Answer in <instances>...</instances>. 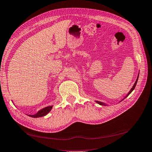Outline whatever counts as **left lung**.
<instances>
[{
  "instance_id": "obj_1",
  "label": "left lung",
  "mask_w": 152,
  "mask_h": 152,
  "mask_svg": "<svg viewBox=\"0 0 152 152\" xmlns=\"http://www.w3.org/2000/svg\"><path fill=\"white\" fill-rule=\"evenodd\" d=\"M138 77H139V74H138V75H137V79H136V82H135V83H134V86H132V88H131V90H129V92L127 94V95L125 96V97H124L123 99H122V100H121L120 101V102H122L123 100H124V99H125L126 98H127L128 97V96L130 94H131V92H132V91H133L134 90V88H135V87H136V84H137V80H138ZM96 102L97 103V104H100V105H101V106H106V103H104V102H100V101H96Z\"/></svg>"
}]
</instances>
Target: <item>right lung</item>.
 Here are the masks:
<instances>
[{
  "instance_id": "right-lung-1",
  "label": "right lung",
  "mask_w": 152,
  "mask_h": 152,
  "mask_svg": "<svg viewBox=\"0 0 152 152\" xmlns=\"http://www.w3.org/2000/svg\"><path fill=\"white\" fill-rule=\"evenodd\" d=\"M52 107L53 106H47V107H45L42 108V110H40L38 111L37 114H35L34 115H28V116L30 117H32V118H40V117H42V116H45L47 114L50 112V110H52Z\"/></svg>"
}]
</instances>
